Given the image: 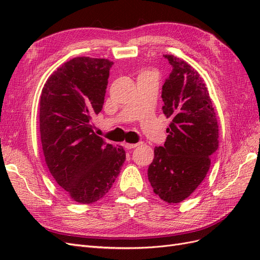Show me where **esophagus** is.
I'll return each instance as SVG.
<instances>
[{
    "label": "esophagus",
    "mask_w": 260,
    "mask_h": 260,
    "mask_svg": "<svg viewBox=\"0 0 260 260\" xmlns=\"http://www.w3.org/2000/svg\"><path fill=\"white\" fill-rule=\"evenodd\" d=\"M139 145H140V143H124V144H123V146H124L125 148H128V149L135 148V147H137V146H139Z\"/></svg>",
    "instance_id": "34e87169"
}]
</instances>
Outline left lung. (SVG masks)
<instances>
[{
    "instance_id": "8db88e82",
    "label": "left lung",
    "mask_w": 260,
    "mask_h": 260,
    "mask_svg": "<svg viewBox=\"0 0 260 260\" xmlns=\"http://www.w3.org/2000/svg\"><path fill=\"white\" fill-rule=\"evenodd\" d=\"M172 70L161 91L162 112L171 123L164 146L154 148L147 170L154 193L169 204L187 199L205 179L218 148V122L206 84L196 70L164 55Z\"/></svg>"
}]
</instances>
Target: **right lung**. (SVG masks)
Listing matches in <instances>:
<instances>
[{"instance_id": "obj_1", "label": "right lung", "mask_w": 260, "mask_h": 260, "mask_svg": "<svg viewBox=\"0 0 260 260\" xmlns=\"http://www.w3.org/2000/svg\"><path fill=\"white\" fill-rule=\"evenodd\" d=\"M113 64L104 58L75 57L50 76L41 93L45 162L57 184L77 203L103 198L125 160L123 147L106 143L91 123L103 108Z\"/></svg>"}]
</instances>
